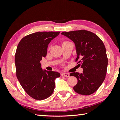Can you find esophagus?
<instances>
[{"label":"esophagus","instance_id":"obj_1","mask_svg":"<svg viewBox=\"0 0 120 120\" xmlns=\"http://www.w3.org/2000/svg\"><path fill=\"white\" fill-rule=\"evenodd\" d=\"M69 74H68V73H62L61 74V76L62 77H69Z\"/></svg>","mask_w":120,"mask_h":120}]
</instances>
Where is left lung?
Here are the masks:
<instances>
[{
  "label": "left lung",
  "instance_id": "1",
  "mask_svg": "<svg viewBox=\"0 0 120 120\" xmlns=\"http://www.w3.org/2000/svg\"><path fill=\"white\" fill-rule=\"evenodd\" d=\"M66 36L74 42L76 47L78 65L83 69L82 74L72 72L78 82L74 87L78 94L89 95L98 89L105 78L108 59L105 45L96 34L86 30L64 32Z\"/></svg>",
  "mask_w": 120,
  "mask_h": 120
}]
</instances>
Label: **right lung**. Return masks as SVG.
<instances>
[{
  "label": "right lung",
  "instance_id": "right-lung-1",
  "mask_svg": "<svg viewBox=\"0 0 120 120\" xmlns=\"http://www.w3.org/2000/svg\"><path fill=\"white\" fill-rule=\"evenodd\" d=\"M60 32H38L21 40L15 56L16 76L26 93L37 100L50 97L60 73L43 70L40 61L47 53L48 45Z\"/></svg>",
  "mask_w": 120,
  "mask_h": 120
}]
</instances>
